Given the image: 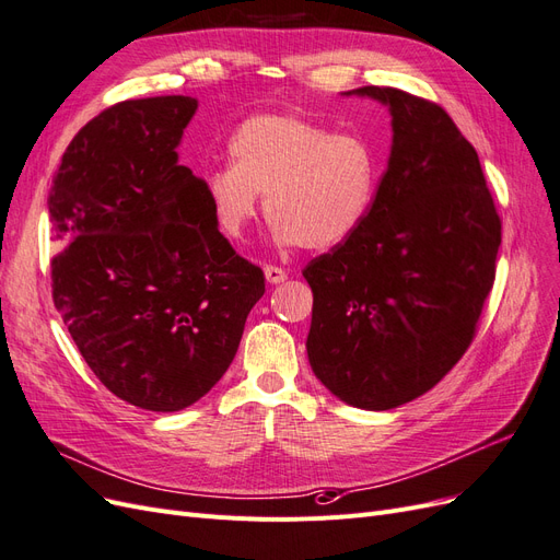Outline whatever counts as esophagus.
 I'll use <instances>...</instances> for the list:
<instances>
[{"mask_svg":"<svg viewBox=\"0 0 560 560\" xmlns=\"http://www.w3.org/2000/svg\"><path fill=\"white\" fill-rule=\"evenodd\" d=\"M264 276L270 284H280L287 280V270L284 268H278V266H264Z\"/></svg>","mask_w":560,"mask_h":560,"instance_id":"34e87169","label":"esophagus"}]
</instances>
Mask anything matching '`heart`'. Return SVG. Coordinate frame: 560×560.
Instances as JSON below:
<instances>
[{
  "label": "heart",
  "mask_w": 560,
  "mask_h": 560,
  "mask_svg": "<svg viewBox=\"0 0 560 560\" xmlns=\"http://www.w3.org/2000/svg\"><path fill=\"white\" fill-rule=\"evenodd\" d=\"M378 189L376 151L358 132H329L301 114H257L233 130L229 167L206 177L219 233L241 241L259 214L273 241L331 249L364 224Z\"/></svg>",
  "instance_id": "1"
}]
</instances>
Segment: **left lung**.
<instances>
[{
    "label": "left lung",
    "mask_w": 560,
    "mask_h": 560,
    "mask_svg": "<svg viewBox=\"0 0 560 560\" xmlns=\"http://www.w3.org/2000/svg\"><path fill=\"white\" fill-rule=\"evenodd\" d=\"M343 95L387 107V171L362 229L303 270L308 362L334 397L387 411L463 358L495 280L500 217L477 151L439 107L397 89Z\"/></svg>",
    "instance_id": "left-lung-1"
}]
</instances>
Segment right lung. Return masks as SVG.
Returning a JSON list of instances; mask_svg holds the SVG:
<instances>
[{"label":"right lung","mask_w":560,"mask_h":560,"mask_svg":"<svg viewBox=\"0 0 560 560\" xmlns=\"http://www.w3.org/2000/svg\"><path fill=\"white\" fill-rule=\"evenodd\" d=\"M189 95L126 100L83 126L48 194L54 301L93 374L124 401L173 413L238 352L264 273L212 222L177 147Z\"/></svg>","instance_id":"obj_1"}]
</instances>
